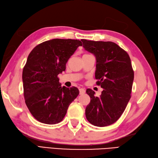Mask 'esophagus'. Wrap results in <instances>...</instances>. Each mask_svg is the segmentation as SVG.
<instances>
[{"instance_id": "1", "label": "esophagus", "mask_w": 158, "mask_h": 158, "mask_svg": "<svg viewBox=\"0 0 158 158\" xmlns=\"http://www.w3.org/2000/svg\"><path fill=\"white\" fill-rule=\"evenodd\" d=\"M79 91H80V94H83L85 93V89H79Z\"/></svg>"}]
</instances>
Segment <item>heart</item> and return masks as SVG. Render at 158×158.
Listing matches in <instances>:
<instances>
[{
  "instance_id": "heart-1",
  "label": "heart",
  "mask_w": 158,
  "mask_h": 158,
  "mask_svg": "<svg viewBox=\"0 0 158 158\" xmlns=\"http://www.w3.org/2000/svg\"><path fill=\"white\" fill-rule=\"evenodd\" d=\"M85 55H88V54H85Z\"/></svg>"
}]
</instances>
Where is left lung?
I'll return each instance as SVG.
<instances>
[{"label":"left lung","mask_w":158,"mask_h":158,"mask_svg":"<svg viewBox=\"0 0 158 158\" xmlns=\"http://www.w3.org/2000/svg\"><path fill=\"white\" fill-rule=\"evenodd\" d=\"M81 40L85 49L95 56L96 83L103 89L99 97L93 90L86 89L90 102L86 107V117L94 126L107 127L120 118L131 97L134 71L131 59L113 42Z\"/></svg>","instance_id":"1"}]
</instances>
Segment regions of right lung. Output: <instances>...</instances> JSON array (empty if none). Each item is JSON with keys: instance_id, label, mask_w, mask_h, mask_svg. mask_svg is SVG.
I'll use <instances>...</instances> for the list:
<instances>
[{"instance_id": "1", "label": "right lung", "mask_w": 158, "mask_h": 158, "mask_svg": "<svg viewBox=\"0 0 158 158\" xmlns=\"http://www.w3.org/2000/svg\"><path fill=\"white\" fill-rule=\"evenodd\" d=\"M82 45L78 40L55 38L39 44L30 52L22 73L23 95L38 121L47 124L61 122L79 94L75 86H61L57 76L65 71L68 59Z\"/></svg>"}]
</instances>
